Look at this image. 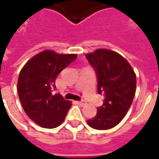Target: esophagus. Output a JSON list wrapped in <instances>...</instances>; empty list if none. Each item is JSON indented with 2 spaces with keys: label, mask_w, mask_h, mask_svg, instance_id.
<instances>
[{
  "label": "esophagus",
  "mask_w": 159,
  "mask_h": 159,
  "mask_svg": "<svg viewBox=\"0 0 159 159\" xmlns=\"http://www.w3.org/2000/svg\"><path fill=\"white\" fill-rule=\"evenodd\" d=\"M76 103L77 104H79V105H81V106H84V105H86V102L85 101H77L76 102Z\"/></svg>",
  "instance_id": "esophagus-1"
}]
</instances>
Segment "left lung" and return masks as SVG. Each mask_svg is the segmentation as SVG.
<instances>
[{"instance_id":"obj_1","label":"left lung","mask_w":159,"mask_h":159,"mask_svg":"<svg viewBox=\"0 0 159 159\" xmlns=\"http://www.w3.org/2000/svg\"><path fill=\"white\" fill-rule=\"evenodd\" d=\"M96 70L98 93L104 97L95 117L87 120L96 130H109L121 121L136 93V76L130 63L119 53L98 49L86 54Z\"/></svg>"}]
</instances>
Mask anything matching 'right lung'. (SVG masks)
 <instances>
[{"mask_svg":"<svg viewBox=\"0 0 159 159\" xmlns=\"http://www.w3.org/2000/svg\"><path fill=\"white\" fill-rule=\"evenodd\" d=\"M76 54L41 51L27 62L20 71L17 93L27 116L39 126L53 129L61 125L71 106L60 93L52 94L56 78L75 61Z\"/></svg>","mask_w":159,"mask_h":159,"instance_id":"right-lung-1","label":"right lung"}]
</instances>
